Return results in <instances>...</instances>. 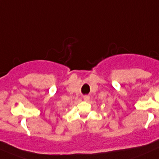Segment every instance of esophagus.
<instances>
[{
    "label": "esophagus",
    "mask_w": 159,
    "mask_h": 159,
    "mask_svg": "<svg viewBox=\"0 0 159 159\" xmlns=\"http://www.w3.org/2000/svg\"><path fill=\"white\" fill-rule=\"evenodd\" d=\"M84 100L86 101V102H88V101L90 100V97H89V96H88V95L84 96Z\"/></svg>",
    "instance_id": "34e87169"
}]
</instances>
